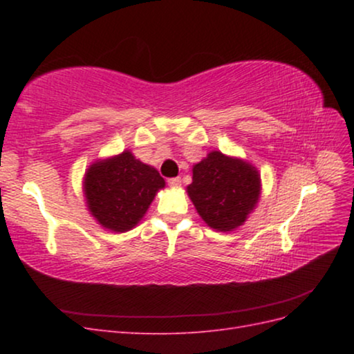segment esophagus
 Instances as JSON below:
<instances>
[{
    "mask_svg": "<svg viewBox=\"0 0 354 354\" xmlns=\"http://www.w3.org/2000/svg\"><path fill=\"white\" fill-rule=\"evenodd\" d=\"M168 185H169L171 187H178V186H181V178H180V177L169 178V180H168Z\"/></svg>",
    "mask_w": 354,
    "mask_h": 354,
    "instance_id": "esophagus-1",
    "label": "esophagus"
}]
</instances>
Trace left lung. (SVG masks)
Segmentation results:
<instances>
[{
  "label": "left lung",
  "instance_id": "1",
  "mask_svg": "<svg viewBox=\"0 0 354 354\" xmlns=\"http://www.w3.org/2000/svg\"><path fill=\"white\" fill-rule=\"evenodd\" d=\"M261 194L259 171L243 159L214 151L194 165L187 195L211 229L232 232L248 218Z\"/></svg>",
  "mask_w": 354,
  "mask_h": 354
}]
</instances>
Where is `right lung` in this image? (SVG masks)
Returning a JSON list of instances; mask_svg holds the SVG:
<instances>
[{
    "mask_svg": "<svg viewBox=\"0 0 354 354\" xmlns=\"http://www.w3.org/2000/svg\"><path fill=\"white\" fill-rule=\"evenodd\" d=\"M164 187L165 180L158 171L130 151L95 160L84 177L90 214L100 226L116 233L131 230Z\"/></svg>",
    "mask_w": 354,
    "mask_h": 354,
    "instance_id": "obj_1",
    "label": "right lung"
}]
</instances>
